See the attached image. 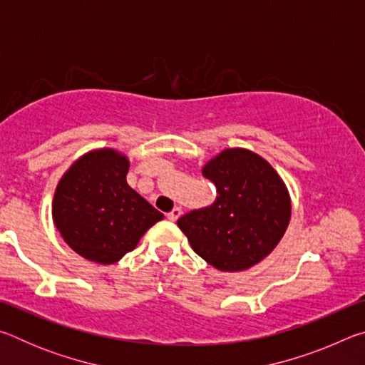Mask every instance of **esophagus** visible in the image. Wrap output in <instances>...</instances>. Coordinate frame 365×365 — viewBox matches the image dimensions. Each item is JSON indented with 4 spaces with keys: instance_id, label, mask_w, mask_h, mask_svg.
<instances>
[{
    "instance_id": "esophagus-1",
    "label": "esophagus",
    "mask_w": 365,
    "mask_h": 365,
    "mask_svg": "<svg viewBox=\"0 0 365 365\" xmlns=\"http://www.w3.org/2000/svg\"><path fill=\"white\" fill-rule=\"evenodd\" d=\"M180 215H182V209L180 207H175V209H172V211L168 214V219L170 222H175L178 217H180Z\"/></svg>"
}]
</instances>
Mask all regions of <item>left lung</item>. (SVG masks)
I'll return each mask as SVG.
<instances>
[{
    "label": "left lung",
    "instance_id": "8db88e82",
    "mask_svg": "<svg viewBox=\"0 0 365 365\" xmlns=\"http://www.w3.org/2000/svg\"><path fill=\"white\" fill-rule=\"evenodd\" d=\"M215 185L211 206L178 219L191 248L219 270H245L269 255L285 233L292 206L272 165L248 150H225L205 165Z\"/></svg>",
    "mask_w": 365,
    "mask_h": 365
}]
</instances>
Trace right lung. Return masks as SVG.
<instances>
[{"label": "right lung", "instance_id": "add662e5", "mask_svg": "<svg viewBox=\"0 0 365 365\" xmlns=\"http://www.w3.org/2000/svg\"><path fill=\"white\" fill-rule=\"evenodd\" d=\"M128 160L114 150L86 153L66 172L53 200V219L66 243L98 264H114L164 219L128 187Z\"/></svg>", "mask_w": 365, "mask_h": 365}]
</instances>
